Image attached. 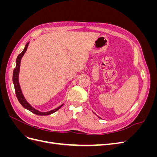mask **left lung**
Masks as SVG:
<instances>
[{
    "instance_id": "8db88e82",
    "label": "left lung",
    "mask_w": 157,
    "mask_h": 157,
    "mask_svg": "<svg viewBox=\"0 0 157 157\" xmlns=\"http://www.w3.org/2000/svg\"><path fill=\"white\" fill-rule=\"evenodd\" d=\"M94 114H96V113H94ZM97 116H98V115H97ZM98 118H101L100 117H98Z\"/></svg>"
}]
</instances>
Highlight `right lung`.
<instances>
[{
	"label": "right lung",
	"mask_w": 157,
	"mask_h": 157,
	"mask_svg": "<svg viewBox=\"0 0 157 157\" xmlns=\"http://www.w3.org/2000/svg\"><path fill=\"white\" fill-rule=\"evenodd\" d=\"M29 44V42H28L27 43L25 44V46L24 49L22 51L21 53H20V54L18 55V56L17 57V59L16 61V67L14 68V70L13 71V77H12V80H13V84L14 85V88H15V92H16V96L17 98L18 99L19 102L20 103L21 105L24 107L25 109H27V110L30 111L31 112H32L33 113L36 114L37 115H51V114L55 113L56 111H57L63 105V103L62 105H61L60 106H59L58 107H57L53 110H51L49 111H46V112H41L39 110H37V109H35L33 107L31 104H29L28 103V101L26 100V99L25 98L24 96H23V94L22 93L21 91V89L20 87V82H19V73H20V63H21V60L22 57L23 56V55L25 54V52L27 51V47L28 45Z\"/></svg>",
	"instance_id": "right-lung-1"
}]
</instances>
